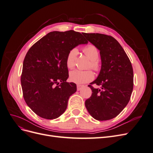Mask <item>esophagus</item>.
Wrapping results in <instances>:
<instances>
[{
  "mask_svg": "<svg viewBox=\"0 0 153 153\" xmlns=\"http://www.w3.org/2000/svg\"><path fill=\"white\" fill-rule=\"evenodd\" d=\"M84 87V85H77V91L81 90Z\"/></svg>",
  "mask_w": 153,
  "mask_h": 153,
  "instance_id": "34e87169",
  "label": "esophagus"
}]
</instances>
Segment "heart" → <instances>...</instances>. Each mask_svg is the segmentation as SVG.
<instances>
[{"instance_id":"1","label":"heart","mask_w":153,"mask_h":153,"mask_svg":"<svg viewBox=\"0 0 153 153\" xmlns=\"http://www.w3.org/2000/svg\"><path fill=\"white\" fill-rule=\"evenodd\" d=\"M83 52L86 56L91 60L89 66L95 71H98L100 69V65L98 62L99 59L98 50L94 45H89L83 49ZM78 54V50L73 48L69 51L66 57V66L68 68L72 69L75 66L76 59ZM94 75L93 72L91 70L82 71L75 69L69 73V79L74 83L78 84H85L93 80Z\"/></svg>"}]
</instances>
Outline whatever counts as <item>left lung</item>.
<instances>
[{
  "label": "left lung",
  "instance_id": "obj_1",
  "mask_svg": "<svg viewBox=\"0 0 153 153\" xmlns=\"http://www.w3.org/2000/svg\"><path fill=\"white\" fill-rule=\"evenodd\" d=\"M85 38L100 50L101 67L91 84L92 95L85 105L91 116L106 121L118 115L128 103L133 89L131 63L121 45L113 37L99 33H84Z\"/></svg>",
  "mask_w": 153,
  "mask_h": 153
}]
</instances>
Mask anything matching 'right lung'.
Here are the masks:
<instances>
[{
  "label": "right lung",
  "mask_w": 153,
  "mask_h": 153,
  "mask_svg": "<svg viewBox=\"0 0 153 153\" xmlns=\"http://www.w3.org/2000/svg\"><path fill=\"white\" fill-rule=\"evenodd\" d=\"M78 32H49L32 46L23 63L21 84L27 105L39 117L53 119L66 110L75 83L66 82V57L78 45L87 44Z\"/></svg>",
  "instance_id": "1"
}]
</instances>
